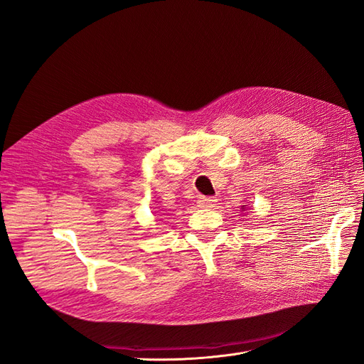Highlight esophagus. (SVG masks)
Listing matches in <instances>:
<instances>
[{
  "mask_svg": "<svg viewBox=\"0 0 364 364\" xmlns=\"http://www.w3.org/2000/svg\"><path fill=\"white\" fill-rule=\"evenodd\" d=\"M217 203V199L214 197H200L199 200H197V206L200 208H214Z\"/></svg>",
  "mask_w": 364,
  "mask_h": 364,
  "instance_id": "obj_1",
  "label": "esophagus"
}]
</instances>
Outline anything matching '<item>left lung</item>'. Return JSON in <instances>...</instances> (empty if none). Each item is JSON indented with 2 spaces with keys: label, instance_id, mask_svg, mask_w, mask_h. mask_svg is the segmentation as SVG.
<instances>
[{
  "label": "left lung",
  "instance_id": "obj_1",
  "mask_svg": "<svg viewBox=\"0 0 364 364\" xmlns=\"http://www.w3.org/2000/svg\"><path fill=\"white\" fill-rule=\"evenodd\" d=\"M243 211H245V208H243Z\"/></svg>",
  "mask_w": 364,
  "mask_h": 364
}]
</instances>
